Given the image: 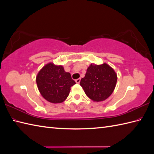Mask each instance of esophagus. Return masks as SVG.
Masks as SVG:
<instances>
[{"label":"esophagus","instance_id":"34e87169","mask_svg":"<svg viewBox=\"0 0 154 154\" xmlns=\"http://www.w3.org/2000/svg\"><path fill=\"white\" fill-rule=\"evenodd\" d=\"M80 81H81V79L80 78L79 79H77L75 80V82H76L77 83H79Z\"/></svg>","mask_w":154,"mask_h":154}]
</instances>
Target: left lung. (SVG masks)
Returning a JSON list of instances; mask_svg holds the SVG:
<instances>
[{
    "instance_id": "obj_1",
    "label": "left lung",
    "mask_w": 154,
    "mask_h": 154,
    "mask_svg": "<svg viewBox=\"0 0 154 154\" xmlns=\"http://www.w3.org/2000/svg\"><path fill=\"white\" fill-rule=\"evenodd\" d=\"M117 74L108 64L91 63L80 85L88 97L94 102L105 100L112 94L116 86Z\"/></svg>"
}]
</instances>
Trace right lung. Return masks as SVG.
<instances>
[{
  "instance_id": "obj_1",
  "label": "right lung",
  "mask_w": 154,
  "mask_h": 154,
  "mask_svg": "<svg viewBox=\"0 0 154 154\" xmlns=\"http://www.w3.org/2000/svg\"><path fill=\"white\" fill-rule=\"evenodd\" d=\"M37 87L46 100L62 103L68 96L71 87L75 84L71 74L64 71L62 66L48 63L39 71L36 77Z\"/></svg>"
}]
</instances>
